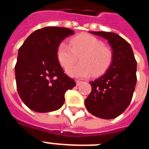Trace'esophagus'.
<instances>
[{
    "mask_svg": "<svg viewBox=\"0 0 149 149\" xmlns=\"http://www.w3.org/2000/svg\"><path fill=\"white\" fill-rule=\"evenodd\" d=\"M76 83H77V86H79V85H80V84L82 83V81H80V80H78V79H76Z\"/></svg>",
    "mask_w": 149,
    "mask_h": 149,
    "instance_id": "esophagus-1",
    "label": "esophagus"
}]
</instances>
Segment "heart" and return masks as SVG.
Returning <instances> with one entry per match:
<instances>
[{"label": "heart", "mask_w": 149, "mask_h": 149, "mask_svg": "<svg viewBox=\"0 0 149 149\" xmlns=\"http://www.w3.org/2000/svg\"><path fill=\"white\" fill-rule=\"evenodd\" d=\"M70 45L59 43L56 55L60 65L67 68L81 56L79 65L68 68L66 72L73 77L85 78L104 74L113 60V52L102 41L89 34H81L70 39Z\"/></svg>", "instance_id": "heart-1"}]
</instances>
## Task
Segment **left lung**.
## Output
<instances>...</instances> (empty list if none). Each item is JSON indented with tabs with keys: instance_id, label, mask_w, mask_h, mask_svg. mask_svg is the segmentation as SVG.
Returning a JSON list of instances; mask_svg holds the SVG:
<instances>
[{
	"instance_id": "left-lung-1",
	"label": "left lung",
	"mask_w": 149,
	"mask_h": 149,
	"mask_svg": "<svg viewBox=\"0 0 149 149\" xmlns=\"http://www.w3.org/2000/svg\"><path fill=\"white\" fill-rule=\"evenodd\" d=\"M107 40L113 52V60L107 72L90 82L92 91L85 100L87 111L103 119H112L129 106L137 82V62L132 46L113 32L91 31Z\"/></svg>"
}]
</instances>
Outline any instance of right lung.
<instances>
[{
  "label": "right lung",
  "mask_w": 149,
  "mask_h": 149,
  "mask_svg": "<svg viewBox=\"0 0 149 149\" xmlns=\"http://www.w3.org/2000/svg\"><path fill=\"white\" fill-rule=\"evenodd\" d=\"M73 35L71 29L45 27L31 33L19 48L15 65L17 93L29 108L39 113L56 111L73 88V79L64 73L57 58L59 43Z\"/></svg>",
  "instance_id": "add662e5"
}]
</instances>
